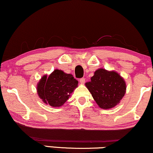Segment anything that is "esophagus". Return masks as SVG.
I'll use <instances>...</instances> for the list:
<instances>
[{
	"mask_svg": "<svg viewBox=\"0 0 153 153\" xmlns=\"http://www.w3.org/2000/svg\"><path fill=\"white\" fill-rule=\"evenodd\" d=\"M85 81H86V79H85V78H81L79 79V82L81 83V84H84L85 83Z\"/></svg>",
	"mask_w": 153,
	"mask_h": 153,
	"instance_id": "34e87169",
	"label": "esophagus"
}]
</instances>
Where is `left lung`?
<instances>
[{"label": "left lung", "mask_w": 153, "mask_h": 153, "mask_svg": "<svg viewBox=\"0 0 153 153\" xmlns=\"http://www.w3.org/2000/svg\"><path fill=\"white\" fill-rule=\"evenodd\" d=\"M86 86L98 106L106 110L120 103L126 89L124 79L117 72L102 68L97 69Z\"/></svg>", "instance_id": "left-lung-1"}]
</instances>
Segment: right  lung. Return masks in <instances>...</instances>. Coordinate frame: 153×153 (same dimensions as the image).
<instances>
[{
    "instance_id": "add662e5",
    "label": "right lung",
    "mask_w": 153,
    "mask_h": 153,
    "mask_svg": "<svg viewBox=\"0 0 153 153\" xmlns=\"http://www.w3.org/2000/svg\"><path fill=\"white\" fill-rule=\"evenodd\" d=\"M77 86L78 81L72 74L55 69L48 77L44 75L41 79L37 84V93L45 104L60 107L68 100Z\"/></svg>"
}]
</instances>
